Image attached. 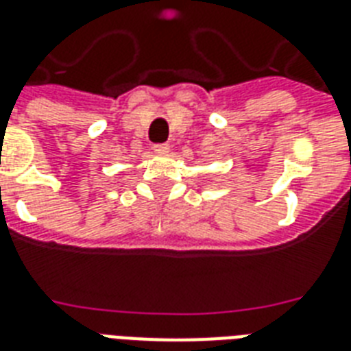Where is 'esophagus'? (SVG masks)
<instances>
[{
	"label": "esophagus",
	"mask_w": 351,
	"mask_h": 351,
	"mask_svg": "<svg viewBox=\"0 0 351 351\" xmlns=\"http://www.w3.org/2000/svg\"><path fill=\"white\" fill-rule=\"evenodd\" d=\"M153 153L154 154H167L169 153V145H167V143H156V145H153Z\"/></svg>",
	"instance_id": "34e87169"
}]
</instances>
